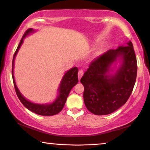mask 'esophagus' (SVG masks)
I'll return each mask as SVG.
<instances>
[{
    "label": "esophagus",
    "mask_w": 150,
    "mask_h": 150,
    "mask_svg": "<svg viewBox=\"0 0 150 150\" xmlns=\"http://www.w3.org/2000/svg\"><path fill=\"white\" fill-rule=\"evenodd\" d=\"M82 75H83V71H82V70H80L78 71V79H79V80H80V78L82 77Z\"/></svg>",
    "instance_id": "1"
}]
</instances>
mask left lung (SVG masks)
Returning <instances> with one entry per match:
<instances>
[{
	"label": "left lung",
	"mask_w": 150,
	"mask_h": 150,
	"mask_svg": "<svg viewBox=\"0 0 150 150\" xmlns=\"http://www.w3.org/2000/svg\"><path fill=\"white\" fill-rule=\"evenodd\" d=\"M137 70V59L130 41L125 46L108 50L96 58L80 80L87 109L101 116L123 106L133 89Z\"/></svg>",
	"instance_id": "obj_1"
}]
</instances>
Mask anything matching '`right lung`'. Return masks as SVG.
Masks as SVG:
<instances>
[{
    "label": "right lung",
    "instance_id": "add662e5",
    "mask_svg": "<svg viewBox=\"0 0 150 150\" xmlns=\"http://www.w3.org/2000/svg\"><path fill=\"white\" fill-rule=\"evenodd\" d=\"M36 31L33 29H29L25 34L22 37L20 44L17 48L16 51H15L14 56L13 59V69H12V76H13V83H14L15 92H16L17 95L20 99L22 104L25 106L27 109L32 112L37 113L38 115L41 116H53V115L57 114L63 109L64 106L65 101H66L67 98H68V94L71 90L72 88L77 85L78 82V77H77V73H78V69L77 67H73L71 69L66 72L62 77V80L60 82L59 87L58 89V95L53 102L47 103V104H37V103L32 102V101H29L22 94L20 91L19 90L18 86L15 82V77H14V63L15 59L18 54L19 50L21 47L22 44H23L24 39L26 37L30 35V34L34 33Z\"/></svg>",
    "mask_w": 150,
    "mask_h": 150
}]
</instances>
